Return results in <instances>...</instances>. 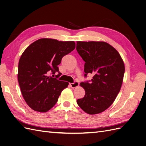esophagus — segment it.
Instances as JSON below:
<instances>
[{
  "label": "esophagus",
  "mask_w": 146,
  "mask_h": 146,
  "mask_svg": "<svg viewBox=\"0 0 146 146\" xmlns=\"http://www.w3.org/2000/svg\"><path fill=\"white\" fill-rule=\"evenodd\" d=\"M70 86L72 88H76V87L79 86V82H77V81H75L73 83H70Z\"/></svg>",
  "instance_id": "obj_1"
}]
</instances>
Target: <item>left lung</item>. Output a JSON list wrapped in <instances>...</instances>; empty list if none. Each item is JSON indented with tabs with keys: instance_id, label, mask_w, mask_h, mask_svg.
<instances>
[{
	"instance_id": "1",
	"label": "left lung",
	"mask_w": 146,
	"mask_h": 146,
	"mask_svg": "<svg viewBox=\"0 0 146 146\" xmlns=\"http://www.w3.org/2000/svg\"><path fill=\"white\" fill-rule=\"evenodd\" d=\"M76 50L85 61L84 74H93L91 82H81L85 90L77 104L90 115L101 113L114 102L123 84L125 66L117 51L105 42L78 41Z\"/></svg>"
}]
</instances>
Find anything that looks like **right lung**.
Here are the masks:
<instances>
[{
  "instance_id": "1",
  "label": "right lung",
  "mask_w": 146,
  "mask_h": 146,
  "mask_svg": "<svg viewBox=\"0 0 146 146\" xmlns=\"http://www.w3.org/2000/svg\"><path fill=\"white\" fill-rule=\"evenodd\" d=\"M75 48L74 41L42 38L30 44L19 61L17 78L22 95L31 109L46 112L57 102L68 82L49 76H60L58 65L65 55Z\"/></svg>"
}]
</instances>
